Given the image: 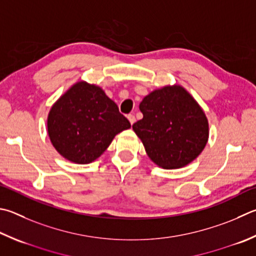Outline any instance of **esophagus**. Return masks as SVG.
Here are the masks:
<instances>
[{
	"instance_id": "1",
	"label": "esophagus",
	"mask_w": 256,
	"mask_h": 256,
	"mask_svg": "<svg viewBox=\"0 0 256 256\" xmlns=\"http://www.w3.org/2000/svg\"><path fill=\"white\" fill-rule=\"evenodd\" d=\"M128 122L131 123V125L136 122V118H134V115L133 114H128Z\"/></svg>"
}]
</instances>
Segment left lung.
I'll return each mask as SVG.
<instances>
[{"label": "left lung", "instance_id": "8db88e82", "mask_svg": "<svg viewBox=\"0 0 256 256\" xmlns=\"http://www.w3.org/2000/svg\"><path fill=\"white\" fill-rule=\"evenodd\" d=\"M143 118L133 124L148 156L164 169H179L200 154L209 138L206 114L181 85L152 90L140 103Z\"/></svg>", "mask_w": 256, "mask_h": 256}]
</instances>
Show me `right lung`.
I'll list each match as a JSON object with an SVG mask.
<instances>
[{"instance_id":"obj_1","label":"right lung","mask_w":256,"mask_h":256,"mask_svg":"<svg viewBox=\"0 0 256 256\" xmlns=\"http://www.w3.org/2000/svg\"><path fill=\"white\" fill-rule=\"evenodd\" d=\"M130 128L103 88L85 80L68 88L51 106L47 118L51 144L60 156L77 164L95 161L116 134Z\"/></svg>"}]
</instances>
